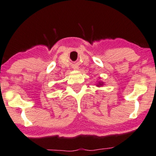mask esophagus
<instances>
[{
    "label": "esophagus",
    "instance_id": "34e87169",
    "mask_svg": "<svg viewBox=\"0 0 156 156\" xmlns=\"http://www.w3.org/2000/svg\"><path fill=\"white\" fill-rule=\"evenodd\" d=\"M76 69H79V68H78V67H77V68H76Z\"/></svg>",
    "mask_w": 156,
    "mask_h": 156
}]
</instances>
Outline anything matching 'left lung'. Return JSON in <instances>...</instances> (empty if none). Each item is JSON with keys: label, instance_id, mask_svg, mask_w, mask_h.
<instances>
[{"label": "left lung", "instance_id": "8db88e82", "mask_svg": "<svg viewBox=\"0 0 156 156\" xmlns=\"http://www.w3.org/2000/svg\"><path fill=\"white\" fill-rule=\"evenodd\" d=\"M102 85H103V82H100L98 83V85H97V86H98V87H100V86H102Z\"/></svg>", "mask_w": 156, "mask_h": 156}]
</instances>
